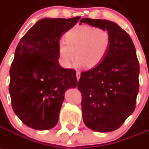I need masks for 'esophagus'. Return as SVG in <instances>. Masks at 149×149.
Returning a JSON list of instances; mask_svg holds the SVG:
<instances>
[{
    "label": "esophagus",
    "instance_id": "esophagus-1",
    "mask_svg": "<svg viewBox=\"0 0 149 149\" xmlns=\"http://www.w3.org/2000/svg\"><path fill=\"white\" fill-rule=\"evenodd\" d=\"M76 77H77V81H79L80 77H81V74H80L79 72H77V73H76Z\"/></svg>",
    "mask_w": 149,
    "mask_h": 149
}]
</instances>
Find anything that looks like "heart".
Instances as JSON below:
<instances>
[{"instance_id": "obj_1", "label": "heart", "mask_w": 149, "mask_h": 149, "mask_svg": "<svg viewBox=\"0 0 149 149\" xmlns=\"http://www.w3.org/2000/svg\"><path fill=\"white\" fill-rule=\"evenodd\" d=\"M110 45L111 36L107 29L89 26H74L65 33V41L61 40L58 44L60 62L68 68L76 58L77 66L94 68L104 61Z\"/></svg>"}]
</instances>
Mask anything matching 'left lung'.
Listing matches in <instances>:
<instances>
[{
  "mask_svg": "<svg viewBox=\"0 0 149 149\" xmlns=\"http://www.w3.org/2000/svg\"><path fill=\"white\" fill-rule=\"evenodd\" d=\"M82 23L107 29L111 36L107 55L99 65L81 73L84 124L98 132H112L133 113L139 92V64L130 35L117 23L107 19L82 18Z\"/></svg>",
  "mask_w": 149,
  "mask_h": 149,
  "instance_id": "left-lung-1",
  "label": "left lung"
}]
</instances>
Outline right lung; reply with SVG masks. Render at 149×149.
Returning <instances> with one entry per match:
<instances>
[{
    "mask_svg": "<svg viewBox=\"0 0 149 149\" xmlns=\"http://www.w3.org/2000/svg\"><path fill=\"white\" fill-rule=\"evenodd\" d=\"M80 18L39 19L17 45L10 69L9 92L15 114L32 129L53 128L65 93L77 87L76 72L59 65L58 44Z\"/></svg>",
    "mask_w": 149,
    "mask_h": 149,
    "instance_id": "obj_1",
    "label": "right lung"
}]
</instances>
